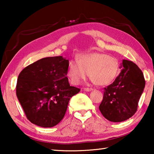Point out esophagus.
<instances>
[{
	"mask_svg": "<svg viewBox=\"0 0 154 154\" xmlns=\"http://www.w3.org/2000/svg\"><path fill=\"white\" fill-rule=\"evenodd\" d=\"M83 90L84 91H86V92H90V91L93 90L92 88H83Z\"/></svg>",
	"mask_w": 154,
	"mask_h": 154,
	"instance_id": "1",
	"label": "esophagus"
}]
</instances>
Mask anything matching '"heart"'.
I'll list each match as a JSON object with an SVG mask.
<instances>
[{
    "label": "heart",
    "mask_w": 154,
    "mask_h": 154,
    "mask_svg": "<svg viewBox=\"0 0 154 154\" xmlns=\"http://www.w3.org/2000/svg\"><path fill=\"white\" fill-rule=\"evenodd\" d=\"M95 84L106 85L110 84L119 73L118 60L108 54L92 53L82 54L77 60L69 62L67 76L73 85L79 84L87 75Z\"/></svg>",
    "instance_id": "heart-1"
}]
</instances>
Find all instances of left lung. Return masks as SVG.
Returning <instances> with one entry per match:
<instances>
[{
	"label": "left lung",
	"mask_w": 154,
	"mask_h": 154,
	"mask_svg": "<svg viewBox=\"0 0 154 154\" xmlns=\"http://www.w3.org/2000/svg\"><path fill=\"white\" fill-rule=\"evenodd\" d=\"M119 69L113 83L104 88L99 106L103 116L113 122L125 121L134 115L145 85L141 70L134 62L123 60Z\"/></svg>",
	"instance_id": "left-lung-1"
}]
</instances>
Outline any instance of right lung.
Segmentation results:
<instances>
[{
  "label": "right lung",
  "instance_id": "obj_1",
  "mask_svg": "<svg viewBox=\"0 0 154 154\" xmlns=\"http://www.w3.org/2000/svg\"><path fill=\"white\" fill-rule=\"evenodd\" d=\"M69 60L62 56L48 57L21 71L16 94L31 123L51 128L63 119L70 99L80 91L69 84Z\"/></svg>",
  "mask_w": 154,
  "mask_h": 154
}]
</instances>
